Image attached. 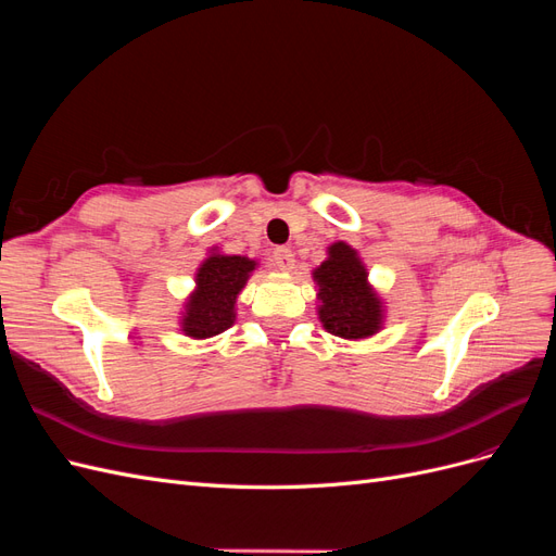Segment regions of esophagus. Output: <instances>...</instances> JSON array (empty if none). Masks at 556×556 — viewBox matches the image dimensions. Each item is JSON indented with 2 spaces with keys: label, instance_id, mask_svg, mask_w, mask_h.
Segmentation results:
<instances>
[{
  "label": "esophagus",
  "instance_id": "obj_1",
  "mask_svg": "<svg viewBox=\"0 0 556 556\" xmlns=\"http://www.w3.org/2000/svg\"><path fill=\"white\" fill-rule=\"evenodd\" d=\"M274 264L280 268V271H292L294 268V255L290 248H276L274 250Z\"/></svg>",
  "mask_w": 556,
  "mask_h": 556
}]
</instances>
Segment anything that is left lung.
<instances>
[{"instance_id": "left-lung-1", "label": "left lung", "mask_w": 556, "mask_h": 556, "mask_svg": "<svg viewBox=\"0 0 556 556\" xmlns=\"http://www.w3.org/2000/svg\"><path fill=\"white\" fill-rule=\"evenodd\" d=\"M317 319L345 341H364L384 325V301L368 282V268L359 252L345 241L327 248V260L313 268Z\"/></svg>"}]
</instances>
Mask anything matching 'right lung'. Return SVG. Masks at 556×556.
<instances>
[{
    "label": "right lung",
    "mask_w": 556,
    "mask_h": 556,
    "mask_svg": "<svg viewBox=\"0 0 556 556\" xmlns=\"http://www.w3.org/2000/svg\"><path fill=\"white\" fill-rule=\"evenodd\" d=\"M257 266V260L227 255L213 245L194 271V290L182 301L178 331L194 341L227 331L237 323V299Z\"/></svg>",
    "instance_id": "obj_1"
}]
</instances>
